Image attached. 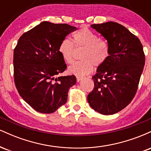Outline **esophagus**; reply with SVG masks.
I'll return each instance as SVG.
<instances>
[{
    "label": "esophagus",
    "mask_w": 151,
    "mask_h": 151,
    "mask_svg": "<svg viewBox=\"0 0 151 151\" xmlns=\"http://www.w3.org/2000/svg\"><path fill=\"white\" fill-rule=\"evenodd\" d=\"M84 79V77H80V76H77V81L79 82V81H80L81 79Z\"/></svg>",
    "instance_id": "esophagus-1"
}]
</instances>
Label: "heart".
Segmentation results:
<instances>
[{
	"mask_svg": "<svg viewBox=\"0 0 151 151\" xmlns=\"http://www.w3.org/2000/svg\"><path fill=\"white\" fill-rule=\"evenodd\" d=\"M74 44L65 39L60 43L59 52L66 63L72 64L74 59L75 47L77 49H84L81 54V60L75 62L69 68L70 72L76 75L83 76L93 70V65L100 67L106 61L109 55L108 42L101 39L96 33L84 27L80 29L72 36Z\"/></svg>",
	"mask_w": 151,
	"mask_h": 151,
	"instance_id": "heart-1",
	"label": "heart"
}]
</instances>
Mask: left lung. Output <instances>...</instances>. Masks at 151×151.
Here are the masks:
<instances>
[{
	"label": "left lung",
	"mask_w": 151,
	"mask_h": 151,
	"mask_svg": "<svg viewBox=\"0 0 151 151\" xmlns=\"http://www.w3.org/2000/svg\"><path fill=\"white\" fill-rule=\"evenodd\" d=\"M91 26L107 40L109 55L92 77L94 87L87 101L96 111L111 115L134 98L144 67L145 54L140 40L124 26L114 22Z\"/></svg>",
	"instance_id": "1"
}]
</instances>
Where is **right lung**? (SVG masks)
<instances>
[{
	"mask_svg": "<svg viewBox=\"0 0 151 151\" xmlns=\"http://www.w3.org/2000/svg\"><path fill=\"white\" fill-rule=\"evenodd\" d=\"M77 27L44 21L19 38L13 52L15 85L19 94L40 113L51 114L67 102L74 75L58 77L67 70L60 43Z\"/></svg>",
	"mask_w": 151,
	"mask_h": 151,
	"instance_id": "add662e5",
	"label": "right lung"
}]
</instances>
